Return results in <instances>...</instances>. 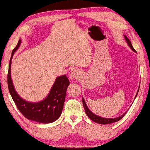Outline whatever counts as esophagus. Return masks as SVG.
<instances>
[{
	"label": "esophagus",
	"instance_id": "esophagus-1",
	"mask_svg": "<svg viewBox=\"0 0 150 150\" xmlns=\"http://www.w3.org/2000/svg\"><path fill=\"white\" fill-rule=\"evenodd\" d=\"M70 77L74 79H79L80 77L79 72L76 69H73V70L70 72Z\"/></svg>",
	"mask_w": 150,
	"mask_h": 150
}]
</instances>
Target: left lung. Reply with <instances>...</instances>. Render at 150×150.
<instances>
[{"mask_svg":"<svg viewBox=\"0 0 150 150\" xmlns=\"http://www.w3.org/2000/svg\"><path fill=\"white\" fill-rule=\"evenodd\" d=\"M124 37H125V40L127 41V44L129 45V46L131 49L132 50L133 52H136V51H135V49H134V48H133V47L132 46V44H131V41H129V39L127 38V36L124 35ZM138 92H139V89H138L137 93L136 94V95H135V98H136ZM82 103H83V106H84L85 112H86L87 116H88L89 118L91 119L92 121H93L94 122H95V123H99V124H103V125H106V124H110V123H115V122H117V121H119V120H120V119H121L122 118H123V117H124V115H125V113L127 112H125V113H124L123 115H122L121 116L119 117H116V118H103V117H99V116H98V115L94 114L93 112H92L91 110H90V109H88V107H87L86 103H85V101H84V98H82Z\"/></svg>","mask_w":150,"mask_h":150,"instance_id":"8db88e82","label":"left lung"}]
</instances>
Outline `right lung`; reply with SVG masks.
Returning a JSON list of instances; mask_svg holds the SVG:
<instances>
[{
	"label": "right lung",
	"instance_id": "1",
	"mask_svg": "<svg viewBox=\"0 0 150 150\" xmlns=\"http://www.w3.org/2000/svg\"><path fill=\"white\" fill-rule=\"evenodd\" d=\"M21 43V41L19 40L17 46L13 50L9 62L7 78L9 93L18 109L27 119L41 123H52L56 121L62 114L70 82L66 75L56 78L47 97L40 102L31 103L21 98L14 88L11 76V59L14 53L19 47Z\"/></svg>",
	"mask_w": 150,
	"mask_h": 150
}]
</instances>
